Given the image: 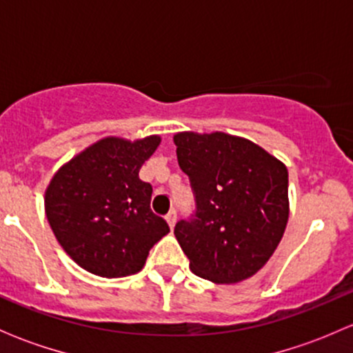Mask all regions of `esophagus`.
I'll return each mask as SVG.
<instances>
[{
  "label": "esophagus",
  "instance_id": "obj_1",
  "mask_svg": "<svg viewBox=\"0 0 353 353\" xmlns=\"http://www.w3.org/2000/svg\"><path fill=\"white\" fill-rule=\"evenodd\" d=\"M165 220H167V223H169L170 229H174V225H176V222H177L176 210H170V212L165 215Z\"/></svg>",
  "mask_w": 353,
  "mask_h": 353
}]
</instances>
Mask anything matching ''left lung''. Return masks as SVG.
<instances>
[{
    "label": "left lung",
    "mask_w": 353,
    "mask_h": 353,
    "mask_svg": "<svg viewBox=\"0 0 353 353\" xmlns=\"http://www.w3.org/2000/svg\"><path fill=\"white\" fill-rule=\"evenodd\" d=\"M179 167L196 199L174 234L194 275L239 283L268 263L288 222V170L248 138L213 131L174 134Z\"/></svg>",
    "instance_id": "obj_1"
}]
</instances>
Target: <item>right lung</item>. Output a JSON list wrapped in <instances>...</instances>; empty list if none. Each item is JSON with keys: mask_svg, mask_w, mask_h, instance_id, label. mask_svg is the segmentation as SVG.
I'll use <instances>...</instances> for the list:
<instances>
[{"mask_svg": "<svg viewBox=\"0 0 353 353\" xmlns=\"http://www.w3.org/2000/svg\"><path fill=\"white\" fill-rule=\"evenodd\" d=\"M159 134L105 137L63 163L49 181L44 210L66 254L104 279L134 275L169 225L150 210L152 186L138 176Z\"/></svg>", "mask_w": 353, "mask_h": 353, "instance_id": "1", "label": "right lung"}]
</instances>
